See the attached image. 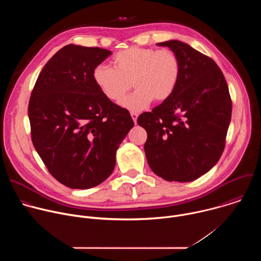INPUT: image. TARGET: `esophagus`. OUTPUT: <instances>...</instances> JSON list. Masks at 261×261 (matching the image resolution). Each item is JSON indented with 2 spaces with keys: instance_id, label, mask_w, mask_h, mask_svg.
Segmentation results:
<instances>
[{
  "instance_id": "1",
  "label": "esophagus",
  "mask_w": 261,
  "mask_h": 261,
  "mask_svg": "<svg viewBox=\"0 0 261 261\" xmlns=\"http://www.w3.org/2000/svg\"><path fill=\"white\" fill-rule=\"evenodd\" d=\"M137 117H138V115L136 113H131V118H132L134 124L137 123Z\"/></svg>"
}]
</instances>
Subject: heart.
I'll return each mask as SVG.
<instances>
[{"label":"heart","instance_id":"obj_1","mask_svg":"<svg viewBox=\"0 0 261 261\" xmlns=\"http://www.w3.org/2000/svg\"><path fill=\"white\" fill-rule=\"evenodd\" d=\"M114 68L99 65L93 80L110 101L120 102L132 86L136 89L122 101V106L139 111L154 100L163 102L174 92L180 74V63L170 49L129 47L111 60Z\"/></svg>","mask_w":261,"mask_h":261}]
</instances>
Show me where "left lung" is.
<instances>
[{
  "mask_svg": "<svg viewBox=\"0 0 261 261\" xmlns=\"http://www.w3.org/2000/svg\"><path fill=\"white\" fill-rule=\"evenodd\" d=\"M176 54L180 63L172 95L137 124L145 129L148 165L168 181H191L219 161L225 147L232 103L224 75L210 57L187 43H158Z\"/></svg>",
  "mask_w": 261,
  "mask_h": 261,
  "instance_id": "8db88e82",
  "label": "left lung"
}]
</instances>
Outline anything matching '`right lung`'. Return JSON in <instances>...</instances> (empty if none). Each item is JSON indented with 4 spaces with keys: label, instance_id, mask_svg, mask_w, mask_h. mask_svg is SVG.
Here are the masks:
<instances>
[{
    "label": "right lung",
    "instance_id": "right-lung-1",
    "mask_svg": "<svg viewBox=\"0 0 261 261\" xmlns=\"http://www.w3.org/2000/svg\"><path fill=\"white\" fill-rule=\"evenodd\" d=\"M111 51L69 44L46 63L29 102L31 137L49 173L71 189H90L113 173L116 153L134 126L108 100L93 71Z\"/></svg>",
    "mask_w": 261,
    "mask_h": 261
}]
</instances>
